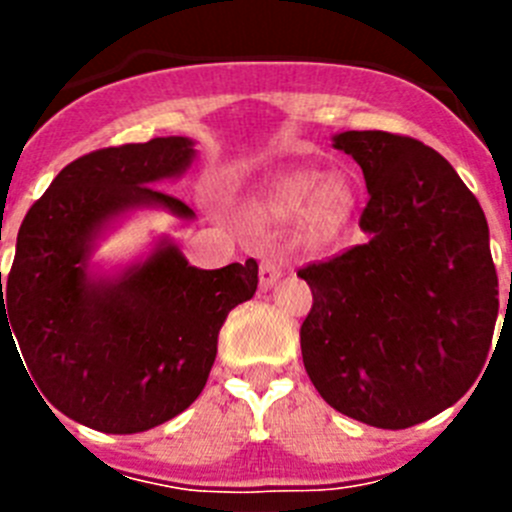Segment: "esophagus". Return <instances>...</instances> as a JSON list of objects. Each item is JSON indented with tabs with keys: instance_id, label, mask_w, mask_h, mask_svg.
I'll list each match as a JSON object with an SVG mask.
<instances>
[{
	"instance_id": "obj_1",
	"label": "esophagus",
	"mask_w": 512,
	"mask_h": 512,
	"mask_svg": "<svg viewBox=\"0 0 512 512\" xmlns=\"http://www.w3.org/2000/svg\"><path fill=\"white\" fill-rule=\"evenodd\" d=\"M282 274H284V269L277 259H264L261 261V269H259V287L266 292V289H271L274 284L279 282V279H282Z\"/></svg>"
}]
</instances>
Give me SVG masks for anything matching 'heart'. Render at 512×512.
Here are the masks:
<instances>
[{
  "label": "heart",
  "mask_w": 512,
  "mask_h": 512,
  "mask_svg": "<svg viewBox=\"0 0 512 512\" xmlns=\"http://www.w3.org/2000/svg\"><path fill=\"white\" fill-rule=\"evenodd\" d=\"M356 207V189L346 174H320L297 169L271 179L253 202V212L264 223L297 220L307 243H328L348 225Z\"/></svg>",
  "instance_id": "obj_1"
}]
</instances>
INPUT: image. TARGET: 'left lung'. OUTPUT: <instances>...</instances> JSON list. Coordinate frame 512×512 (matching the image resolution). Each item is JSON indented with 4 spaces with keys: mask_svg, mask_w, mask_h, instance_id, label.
I'll return each instance as SVG.
<instances>
[{
    "mask_svg": "<svg viewBox=\"0 0 512 512\" xmlns=\"http://www.w3.org/2000/svg\"><path fill=\"white\" fill-rule=\"evenodd\" d=\"M333 148L364 171L366 241L297 274L312 289L302 361L330 408L400 431L451 408L485 366L500 307L490 228L420 140L346 130Z\"/></svg>",
    "mask_w": 512,
    "mask_h": 512,
    "instance_id": "left-lung-1",
    "label": "left lung"
}]
</instances>
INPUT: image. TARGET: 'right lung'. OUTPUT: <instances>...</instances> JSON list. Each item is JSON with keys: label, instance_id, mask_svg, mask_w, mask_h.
<instances>
[{"label": "right lung", "instance_id": "add662e5", "mask_svg": "<svg viewBox=\"0 0 512 512\" xmlns=\"http://www.w3.org/2000/svg\"><path fill=\"white\" fill-rule=\"evenodd\" d=\"M194 158L184 135L76 158L27 210L4 292L0 271V343L17 338L40 395L94 431L143 433L184 413L205 390L228 312L259 287L253 259L197 269L171 235L115 269L92 261L138 210L194 220L156 189Z\"/></svg>", "mask_w": 512, "mask_h": 512}]
</instances>
